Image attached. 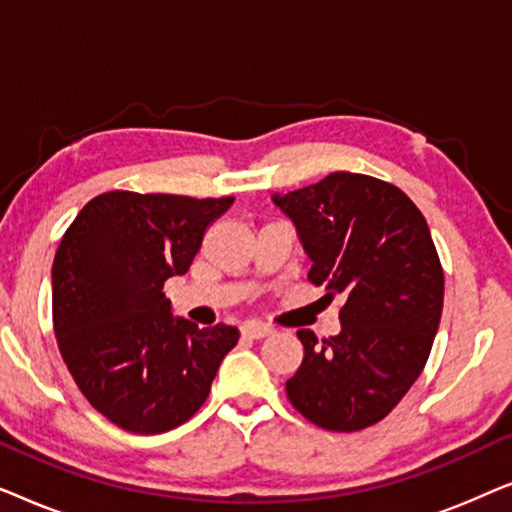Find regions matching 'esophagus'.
<instances>
[{
  "label": "esophagus",
  "instance_id": "esophagus-1",
  "mask_svg": "<svg viewBox=\"0 0 512 512\" xmlns=\"http://www.w3.org/2000/svg\"><path fill=\"white\" fill-rule=\"evenodd\" d=\"M240 331H242V335H247V338H254V340L268 338V335L275 333L268 324H261V321H249V324H244Z\"/></svg>",
  "mask_w": 512,
  "mask_h": 512
}]
</instances>
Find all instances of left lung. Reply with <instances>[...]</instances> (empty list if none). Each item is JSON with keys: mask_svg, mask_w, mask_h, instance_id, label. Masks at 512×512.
Listing matches in <instances>:
<instances>
[{"mask_svg": "<svg viewBox=\"0 0 512 512\" xmlns=\"http://www.w3.org/2000/svg\"><path fill=\"white\" fill-rule=\"evenodd\" d=\"M312 258L307 279L345 298L342 331H298L305 356L286 396L326 431L389 415L422 375L443 314L445 277L424 214L401 188L354 172L275 195Z\"/></svg>", "mask_w": 512, "mask_h": 512, "instance_id": "left-lung-1", "label": "left lung"}]
</instances>
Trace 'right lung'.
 <instances>
[{"label":"right lung","instance_id":"obj_1","mask_svg":"<svg viewBox=\"0 0 512 512\" xmlns=\"http://www.w3.org/2000/svg\"><path fill=\"white\" fill-rule=\"evenodd\" d=\"M233 200L109 191L62 235L51 272L55 340L81 394L125 431L151 436L188 422L240 340L235 326L174 319L163 293Z\"/></svg>","mask_w":512,"mask_h":512}]
</instances>
